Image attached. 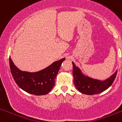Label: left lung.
<instances>
[{
	"mask_svg": "<svg viewBox=\"0 0 122 122\" xmlns=\"http://www.w3.org/2000/svg\"><path fill=\"white\" fill-rule=\"evenodd\" d=\"M72 63L73 65L74 85L76 89L83 94L92 95L104 92L112 84L117 73V71H116L107 79L104 81L98 80L84 75L74 62H72Z\"/></svg>",
	"mask_w": 122,
	"mask_h": 122,
	"instance_id": "left-lung-1",
	"label": "left lung"
}]
</instances>
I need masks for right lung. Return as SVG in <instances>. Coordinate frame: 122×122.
Listing matches in <instances>:
<instances>
[{
  "instance_id": "right-lung-1",
  "label": "right lung",
  "mask_w": 122,
  "mask_h": 122,
  "mask_svg": "<svg viewBox=\"0 0 122 122\" xmlns=\"http://www.w3.org/2000/svg\"><path fill=\"white\" fill-rule=\"evenodd\" d=\"M65 58L56 61L46 68L34 73L22 71L10 57V67L14 80L21 89L35 95L48 94L55 85V79Z\"/></svg>"
}]
</instances>
